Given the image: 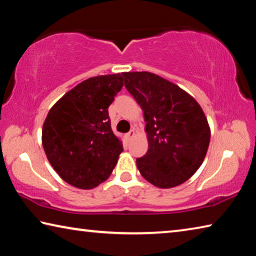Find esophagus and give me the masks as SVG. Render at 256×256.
<instances>
[{
    "label": "esophagus",
    "mask_w": 256,
    "mask_h": 256,
    "mask_svg": "<svg viewBox=\"0 0 256 256\" xmlns=\"http://www.w3.org/2000/svg\"><path fill=\"white\" fill-rule=\"evenodd\" d=\"M134 136H136V130H131L128 134H126V138H128V140H131L132 138H134Z\"/></svg>",
    "instance_id": "1"
}]
</instances>
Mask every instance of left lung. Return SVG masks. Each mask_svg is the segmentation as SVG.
<instances>
[{
    "label": "left lung",
    "mask_w": 256,
    "mask_h": 256,
    "mask_svg": "<svg viewBox=\"0 0 256 256\" xmlns=\"http://www.w3.org/2000/svg\"><path fill=\"white\" fill-rule=\"evenodd\" d=\"M125 88L144 110L148 151L136 159L140 174L159 188L183 184L206 158L210 126L190 94L151 72H124Z\"/></svg>",
    "instance_id": "left-lung-1"
}]
</instances>
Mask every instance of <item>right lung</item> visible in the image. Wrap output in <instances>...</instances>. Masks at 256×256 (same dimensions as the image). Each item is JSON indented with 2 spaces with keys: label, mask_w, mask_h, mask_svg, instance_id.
<instances>
[{
  "label": "right lung",
  "mask_w": 256,
  "mask_h": 256,
  "mask_svg": "<svg viewBox=\"0 0 256 256\" xmlns=\"http://www.w3.org/2000/svg\"><path fill=\"white\" fill-rule=\"evenodd\" d=\"M122 86L120 73L89 78L60 98L46 116L42 131L46 157L74 188H96L116 166L123 144L112 131L108 107Z\"/></svg>",
  "instance_id": "right-lung-1"
}]
</instances>
